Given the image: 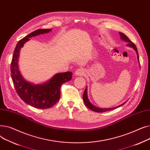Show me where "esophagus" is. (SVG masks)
Listing matches in <instances>:
<instances>
[{"label":"esophagus","mask_w":150,"mask_h":150,"mask_svg":"<svg viewBox=\"0 0 150 150\" xmlns=\"http://www.w3.org/2000/svg\"><path fill=\"white\" fill-rule=\"evenodd\" d=\"M75 75L76 76H82L84 75V71L83 69H76L75 72Z\"/></svg>","instance_id":"esophagus-1"}]
</instances>
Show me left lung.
<instances>
[{"mask_svg": "<svg viewBox=\"0 0 150 150\" xmlns=\"http://www.w3.org/2000/svg\"><path fill=\"white\" fill-rule=\"evenodd\" d=\"M119 34H120V38L122 39V40L125 41L127 42L128 44H127L128 46H129V47H132V48L135 50V51L136 52V53H137V59H138V61H139V53H138V51H137V47L135 45V44H134L130 39L126 36L125 34L121 33V32H119ZM83 101H84V104L86 105V106H87L89 109H90L91 110H92V111H94V112H106V111H111V110L112 109H114L115 108H117L118 107H120L122 106V105H123L125 103H123L122 105H119V106L117 107H115V108H98V107H96L94 105H93L91 102L89 101V99H88V89H87V88H86L84 92V93H83Z\"/></svg>", "mask_w": 150, "mask_h": 150, "instance_id": "obj_1", "label": "left lung"}]
</instances>
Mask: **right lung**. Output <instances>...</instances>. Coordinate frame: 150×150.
I'll return each mask as SVG.
<instances>
[{"mask_svg":"<svg viewBox=\"0 0 150 150\" xmlns=\"http://www.w3.org/2000/svg\"><path fill=\"white\" fill-rule=\"evenodd\" d=\"M52 29H38L30 33L18 42L15 47L11 63V75L16 91L20 98L27 104L39 109L52 107L59 101L61 85L72 79V73L67 72L54 75L44 84H33L27 81L21 74L18 59L21 49L30 38L50 32Z\"/></svg>","mask_w":150,"mask_h":150,"instance_id":"obj_1","label":"right lung"}]
</instances>
